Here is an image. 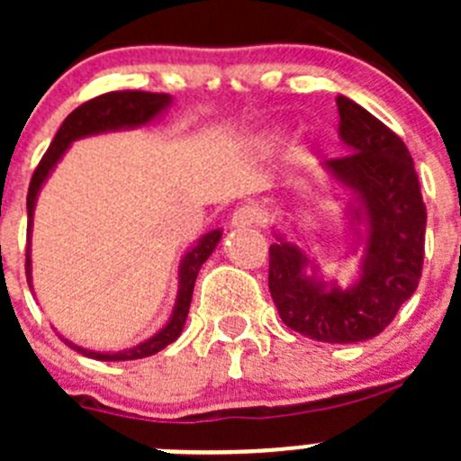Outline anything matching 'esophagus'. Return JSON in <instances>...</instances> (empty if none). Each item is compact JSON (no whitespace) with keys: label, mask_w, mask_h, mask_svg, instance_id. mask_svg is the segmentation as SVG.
I'll return each instance as SVG.
<instances>
[{"label":"esophagus","mask_w":461,"mask_h":461,"mask_svg":"<svg viewBox=\"0 0 461 461\" xmlns=\"http://www.w3.org/2000/svg\"><path fill=\"white\" fill-rule=\"evenodd\" d=\"M260 218H263V213H260L257 204H243V207H239L231 213V227H234V230L257 227L260 225Z\"/></svg>","instance_id":"34e87169"}]
</instances>
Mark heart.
Segmentation results:
<instances>
[{"label": "heart", "instance_id": "obj_1", "mask_svg": "<svg viewBox=\"0 0 461 461\" xmlns=\"http://www.w3.org/2000/svg\"><path fill=\"white\" fill-rule=\"evenodd\" d=\"M269 138H272V136H267V140H269Z\"/></svg>", "mask_w": 461, "mask_h": 461}]
</instances>
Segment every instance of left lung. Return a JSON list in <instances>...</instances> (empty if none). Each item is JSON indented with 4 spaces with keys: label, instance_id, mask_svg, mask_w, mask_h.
Here are the masks:
<instances>
[{
    "label": "left lung",
    "instance_id": "8db88e82",
    "mask_svg": "<svg viewBox=\"0 0 461 461\" xmlns=\"http://www.w3.org/2000/svg\"><path fill=\"white\" fill-rule=\"evenodd\" d=\"M337 106L348 156L323 162V169L346 196L352 254L361 249L359 269L348 285L325 281L305 252L308 245L274 230L269 294L294 332L323 343H357L384 332L417 290L426 207L402 138L350 97L339 95Z\"/></svg>",
    "mask_w": 461,
    "mask_h": 461
}]
</instances>
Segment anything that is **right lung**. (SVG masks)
Here are the masks:
<instances>
[{
  "mask_svg": "<svg viewBox=\"0 0 461 461\" xmlns=\"http://www.w3.org/2000/svg\"><path fill=\"white\" fill-rule=\"evenodd\" d=\"M174 97L169 93H147V91H111L104 95H97L93 100L85 102V104L77 106L73 113L67 115V120L62 122V127L55 133L53 142H50L49 151L44 153V158L37 165L35 174L31 178L29 196H26V209H29V245H31V231H32V213H35V203L40 196V189L44 187V183L49 180V176L53 174V169L58 167V162L62 160L64 153L68 151L76 140L82 138L97 136V133L106 131H129V129H140L149 127L151 122H156L162 113L171 106ZM222 230H212L207 234H203L192 248L185 252L183 260L178 265V294H176L174 310H171V317L158 330L153 337L144 339L138 346L127 348V350L118 352H97L88 350V348L77 346V343L64 339V343L73 348V350L82 352L85 357L97 361H131V359H144V357H151L156 352H160L162 348L169 346L171 341L180 337L185 328V321H187L189 305H192V294L194 285H196V276L201 272L203 263L212 257V252L216 249L218 240H221ZM32 265H31V248L26 249V274H29V285L32 290Z\"/></svg>",
  "mask_w": 461,
  "mask_h": 461,
  "instance_id": "right-lung-1",
  "label": "right lung"
}]
</instances>
